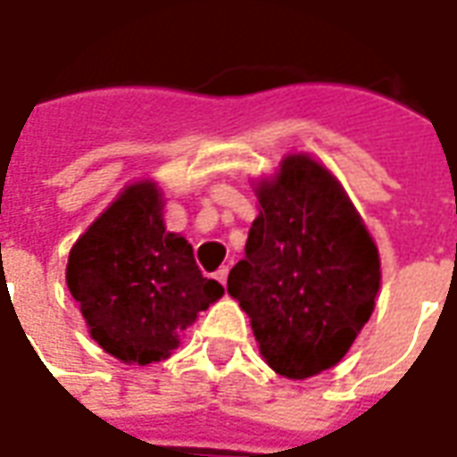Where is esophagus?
<instances>
[{"label": "esophagus", "instance_id": "1", "mask_svg": "<svg viewBox=\"0 0 457 457\" xmlns=\"http://www.w3.org/2000/svg\"><path fill=\"white\" fill-rule=\"evenodd\" d=\"M228 274H229V269H228V267L218 269V274H215V278H218V281H220V284H222V287L228 284Z\"/></svg>", "mask_w": 457, "mask_h": 457}]
</instances>
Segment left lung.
I'll return each mask as SVG.
<instances>
[{"label":"left lung","mask_w":457,"mask_h":457,"mask_svg":"<svg viewBox=\"0 0 457 457\" xmlns=\"http://www.w3.org/2000/svg\"><path fill=\"white\" fill-rule=\"evenodd\" d=\"M259 218L228 277L274 372L306 379L336 367L370 320L379 252L336 176L306 154L257 186Z\"/></svg>","instance_id":"left-lung-1"}]
</instances>
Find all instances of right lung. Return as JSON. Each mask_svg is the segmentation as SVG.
<instances>
[{
  "instance_id": "1",
  "label": "right lung",
  "mask_w": 457,
  "mask_h": 457,
  "mask_svg": "<svg viewBox=\"0 0 457 457\" xmlns=\"http://www.w3.org/2000/svg\"><path fill=\"white\" fill-rule=\"evenodd\" d=\"M65 281L90 337L129 364L170 357L186 328L225 288L200 274L188 239L166 232L151 180L131 183L75 242Z\"/></svg>"
}]
</instances>
